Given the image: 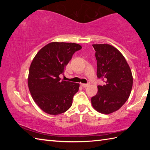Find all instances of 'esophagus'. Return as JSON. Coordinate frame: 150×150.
<instances>
[{
    "instance_id": "34e87169",
    "label": "esophagus",
    "mask_w": 150,
    "mask_h": 150,
    "mask_svg": "<svg viewBox=\"0 0 150 150\" xmlns=\"http://www.w3.org/2000/svg\"><path fill=\"white\" fill-rule=\"evenodd\" d=\"M90 85V84L89 83H87V84H85V83H82V84H81V86H82V87H88V86Z\"/></svg>"
}]
</instances>
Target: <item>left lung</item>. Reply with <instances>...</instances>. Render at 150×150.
Listing matches in <instances>:
<instances>
[{"label":"left lung","mask_w":150,"mask_h":150,"mask_svg":"<svg viewBox=\"0 0 150 150\" xmlns=\"http://www.w3.org/2000/svg\"><path fill=\"white\" fill-rule=\"evenodd\" d=\"M93 46L97 61L96 75L105 83L98 86L91 103L98 112L108 115L120 109L128 100L132 88V74L126 59L116 47L106 44Z\"/></svg>","instance_id":"obj_1"}]
</instances>
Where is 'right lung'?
<instances>
[{"label":"right lung","instance_id":"add662e5","mask_svg":"<svg viewBox=\"0 0 150 150\" xmlns=\"http://www.w3.org/2000/svg\"><path fill=\"white\" fill-rule=\"evenodd\" d=\"M82 47L75 43L51 42L40 50L29 69L28 85L35 104L52 115L65 112L72 105L79 84L61 81L66 65Z\"/></svg>","mask_w":150,"mask_h":150}]
</instances>
